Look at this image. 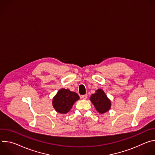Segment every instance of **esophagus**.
<instances>
[{
    "instance_id": "1",
    "label": "esophagus",
    "mask_w": 155,
    "mask_h": 155,
    "mask_svg": "<svg viewBox=\"0 0 155 155\" xmlns=\"http://www.w3.org/2000/svg\"><path fill=\"white\" fill-rule=\"evenodd\" d=\"M87 97V94H84V95H83V96H82V98H83V99H86Z\"/></svg>"
}]
</instances>
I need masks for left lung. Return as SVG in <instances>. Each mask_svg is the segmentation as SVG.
Returning a JSON list of instances; mask_svg holds the SVG:
<instances>
[{
	"instance_id": "1",
	"label": "left lung",
	"mask_w": 155,
	"mask_h": 155,
	"mask_svg": "<svg viewBox=\"0 0 155 155\" xmlns=\"http://www.w3.org/2000/svg\"><path fill=\"white\" fill-rule=\"evenodd\" d=\"M90 100L100 114L108 111L111 107L110 101L102 90H97L94 94H92Z\"/></svg>"
}]
</instances>
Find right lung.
Masks as SVG:
<instances>
[{"mask_svg":"<svg viewBox=\"0 0 155 155\" xmlns=\"http://www.w3.org/2000/svg\"><path fill=\"white\" fill-rule=\"evenodd\" d=\"M79 98V96L76 93L72 92L68 89H61L53 99V107L58 112L66 114Z\"/></svg>","mask_w":155,"mask_h":155,"instance_id":"1","label":"right lung"}]
</instances>
